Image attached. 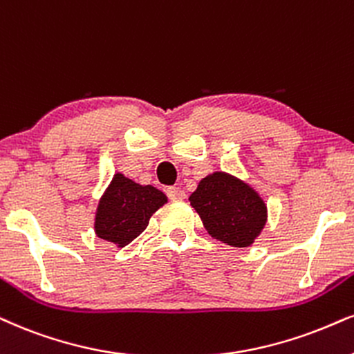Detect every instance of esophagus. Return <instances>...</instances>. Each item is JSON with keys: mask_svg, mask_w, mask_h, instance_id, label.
<instances>
[{"mask_svg": "<svg viewBox=\"0 0 354 354\" xmlns=\"http://www.w3.org/2000/svg\"><path fill=\"white\" fill-rule=\"evenodd\" d=\"M167 197L170 200H184L185 198V192L182 190L180 187H169Z\"/></svg>", "mask_w": 354, "mask_h": 354, "instance_id": "esophagus-1", "label": "esophagus"}]
</instances>
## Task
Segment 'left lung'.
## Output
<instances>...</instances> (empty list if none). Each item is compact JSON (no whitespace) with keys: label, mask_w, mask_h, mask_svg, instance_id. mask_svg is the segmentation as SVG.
<instances>
[{"label":"left lung","mask_w":354,"mask_h":354,"mask_svg":"<svg viewBox=\"0 0 354 354\" xmlns=\"http://www.w3.org/2000/svg\"><path fill=\"white\" fill-rule=\"evenodd\" d=\"M189 200L208 234L233 248L251 246L268 220V207L259 194L226 172L202 178Z\"/></svg>","instance_id":"8db88e82"}]
</instances>
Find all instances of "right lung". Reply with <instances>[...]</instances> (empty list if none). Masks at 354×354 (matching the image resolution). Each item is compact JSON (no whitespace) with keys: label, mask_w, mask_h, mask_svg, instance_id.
Segmentation results:
<instances>
[{"label":"right lung","mask_w":354,"mask_h":354,"mask_svg":"<svg viewBox=\"0 0 354 354\" xmlns=\"http://www.w3.org/2000/svg\"><path fill=\"white\" fill-rule=\"evenodd\" d=\"M167 203V197L152 185L136 184L123 174H115L95 213L98 238L124 248L149 225L151 216Z\"/></svg>","instance_id":"obj_1"}]
</instances>
